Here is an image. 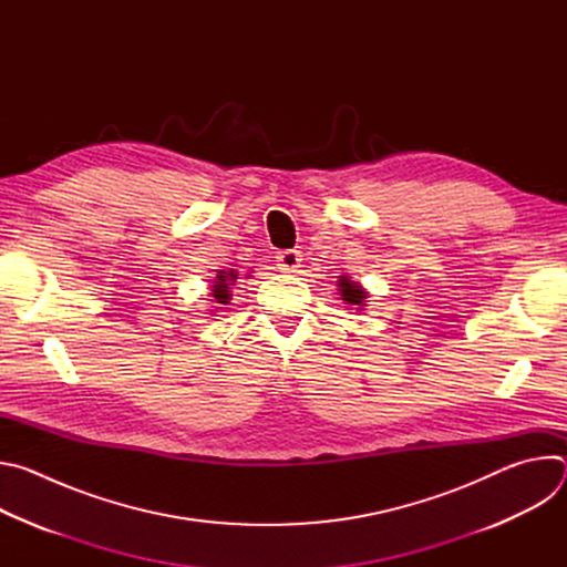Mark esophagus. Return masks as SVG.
<instances>
[{"label":"esophagus","mask_w":567,"mask_h":567,"mask_svg":"<svg viewBox=\"0 0 567 567\" xmlns=\"http://www.w3.org/2000/svg\"><path fill=\"white\" fill-rule=\"evenodd\" d=\"M276 262H278L280 271H285V274H296V271L300 269L302 256H300V251H296V249H291V251H280L278 258H276Z\"/></svg>","instance_id":"obj_1"}]
</instances>
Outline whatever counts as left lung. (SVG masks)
<instances>
[{
    "label": "left lung",
    "mask_w": 567,
    "mask_h": 567,
    "mask_svg": "<svg viewBox=\"0 0 567 567\" xmlns=\"http://www.w3.org/2000/svg\"><path fill=\"white\" fill-rule=\"evenodd\" d=\"M337 287H339V293H341L343 305H348L350 309H359V311L365 309L368 291L363 289L361 282H357V280H352V278H348V276H339Z\"/></svg>",
    "instance_id": "left-lung-1"
}]
</instances>
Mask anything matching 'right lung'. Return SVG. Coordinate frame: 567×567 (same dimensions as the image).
I'll return each mask as SVG.
<instances>
[{"mask_svg": "<svg viewBox=\"0 0 567 567\" xmlns=\"http://www.w3.org/2000/svg\"><path fill=\"white\" fill-rule=\"evenodd\" d=\"M247 278H249V274H247ZM235 280H237V271L235 269H226V271H217V276L213 278V282H210V307L213 309H208L210 311V316L215 313V311H219V309H226V305L230 302V285H235Z\"/></svg>", "mask_w": 567, "mask_h": 567, "instance_id": "1", "label": "right lung"}]
</instances>
